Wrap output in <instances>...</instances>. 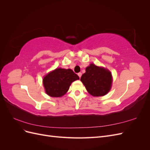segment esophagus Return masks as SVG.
<instances>
[{
  "label": "esophagus",
  "instance_id": "obj_1",
  "mask_svg": "<svg viewBox=\"0 0 150 150\" xmlns=\"http://www.w3.org/2000/svg\"><path fill=\"white\" fill-rule=\"evenodd\" d=\"M78 75L79 76V78H81V76H82V73H81V72H79V73H78Z\"/></svg>",
  "mask_w": 150,
  "mask_h": 150
}]
</instances>
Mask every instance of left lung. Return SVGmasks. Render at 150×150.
<instances>
[{"label": "left lung", "instance_id": "left-lung-1", "mask_svg": "<svg viewBox=\"0 0 150 150\" xmlns=\"http://www.w3.org/2000/svg\"><path fill=\"white\" fill-rule=\"evenodd\" d=\"M88 92L93 96H103L110 91L112 82L111 72L103 67L91 64L81 78Z\"/></svg>", "mask_w": 150, "mask_h": 150}]
</instances>
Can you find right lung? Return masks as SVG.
Instances as JSON below:
<instances>
[{
  "label": "right lung",
  "instance_id": "1",
  "mask_svg": "<svg viewBox=\"0 0 150 150\" xmlns=\"http://www.w3.org/2000/svg\"><path fill=\"white\" fill-rule=\"evenodd\" d=\"M78 79L79 76L71 69L57 68L44 77L43 85L49 96L61 97L67 92L71 83Z\"/></svg>",
  "mask_w": 150,
  "mask_h": 150
}]
</instances>
